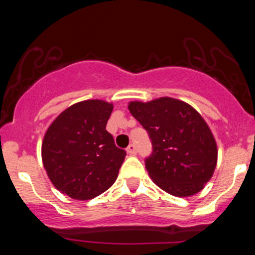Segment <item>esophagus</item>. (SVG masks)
I'll use <instances>...</instances> for the list:
<instances>
[{
	"label": "esophagus",
	"instance_id": "esophagus-1",
	"mask_svg": "<svg viewBox=\"0 0 255 255\" xmlns=\"http://www.w3.org/2000/svg\"><path fill=\"white\" fill-rule=\"evenodd\" d=\"M127 153L130 154V156H134V154H136V146L134 144H130L127 147Z\"/></svg>",
	"mask_w": 255,
	"mask_h": 255
}]
</instances>
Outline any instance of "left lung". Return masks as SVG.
Instances as JSON below:
<instances>
[{"mask_svg":"<svg viewBox=\"0 0 255 255\" xmlns=\"http://www.w3.org/2000/svg\"><path fill=\"white\" fill-rule=\"evenodd\" d=\"M131 115L148 133L152 153L145 165L153 182L175 197L197 194L217 164V144L200 114L178 99L130 102Z\"/></svg>","mask_w":255,"mask_h":255,"instance_id":"8db88e82","label":"left lung"}]
</instances>
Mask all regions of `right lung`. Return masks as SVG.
<instances>
[{"label": "right lung", "mask_w": 255, "mask_h": 255, "mask_svg": "<svg viewBox=\"0 0 255 255\" xmlns=\"http://www.w3.org/2000/svg\"><path fill=\"white\" fill-rule=\"evenodd\" d=\"M113 104L99 99L73 104L55 119L44 135L46 174L63 194L90 200L116 181L126 151L105 129Z\"/></svg>", "instance_id": "obj_1"}]
</instances>
